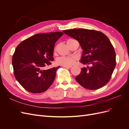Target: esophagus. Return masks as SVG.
Wrapping results in <instances>:
<instances>
[{"label": "esophagus", "instance_id": "34e87169", "mask_svg": "<svg viewBox=\"0 0 129 129\" xmlns=\"http://www.w3.org/2000/svg\"><path fill=\"white\" fill-rule=\"evenodd\" d=\"M63 67L66 68H72V66H63Z\"/></svg>", "mask_w": 129, "mask_h": 129}]
</instances>
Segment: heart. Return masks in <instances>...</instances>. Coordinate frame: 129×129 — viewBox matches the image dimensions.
Listing matches in <instances>:
<instances>
[{
    "label": "heart",
    "instance_id": "obj_1",
    "mask_svg": "<svg viewBox=\"0 0 129 129\" xmlns=\"http://www.w3.org/2000/svg\"><path fill=\"white\" fill-rule=\"evenodd\" d=\"M77 57L75 56H61L57 58V64L61 66H71L75 63Z\"/></svg>",
    "mask_w": 129,
    "mask_h": 129
}]
</instances>
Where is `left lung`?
<instances>
[{"label": "left lung", "instance_id": "8db88e82", "mask_svg": "<svg viewBox=\"0 0 129 129\" xmlns=\"http://www.w3.org/2000/svg\"><path fill=\"white\" fill-rule=\"evenodd\" d=\"M79 41L83 49L80 62L91 67H84L75 79L83 87L96 90L110 81L116 64V53L108 38L92 29L75 28L62 31Z\"/></svg>", "mask_w": 129, "mask_h": 129}]
</instances>
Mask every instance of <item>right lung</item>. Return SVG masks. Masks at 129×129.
Here are the masks:
<instances>
[{
    "label": "right lung",
    "instance_id": "add662e5",
    "mask_svg": "<svg viewBox=\"0 0 129 129\" xmlns=\"http://www.w3.org/2000/svg\"><path fill=\"white\" fill-rule=\"evenodd\" d=\"M63 34L61 32L37 34L17 47L12 61L14 76L27 91L41 93L53 82L60 66L47 70L42 68L52 64L55 43Z\"/></svg>",
    "mask_w": 129,
    "mask_h": 129
}]
</instances>
